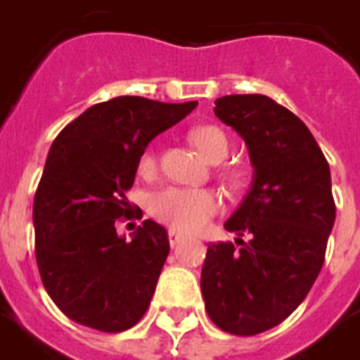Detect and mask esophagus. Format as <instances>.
<instances>
[{"label": "esophagus", "mask_w": 360, "mask_h": 360, "mask_svg": "<svg viewBox=\"0 0 360 360\" xmlns=\"http://www.w3.org/2000/svg\"><path fill=\"white\" fill-rule=\"evenodd\" d=\"M167 236H169V245H172V248H175L179 241L185 240V236H183L181 232H177V230H169V233H167Z\"/></svg>", "instance_id": "1"}]
</instances>
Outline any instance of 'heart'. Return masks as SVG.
Wrapping results in <instances>:
<instances>
[{"mask_svg":"<svg viewBox=\"0 0 360 360\" xmlns=\"http://www.w3.org/2000/svg\"><path fill=\"white\" fill-rule=\"evenodd\" d=\"M191 140L198 152L212 163L222 162L228 155V138L218 127H197L191 130ZM155 167V155L152 150L140 158V169L152 172ZM220 198L208 188L165 187L155 191L150 198V212L181 232H197L220 210Z\"/></svg>","mask_w":360,"mask_h":360,"instance_id":"b5f03b06","label":"heart"}]
</instances>
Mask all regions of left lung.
I'll return each instance as SVG.
<instances>
[{
	"label": "left lung",
	"mask_w": 360,
	"mask_h": 360,
	"mask_svg": "<svg viewBox=\"0 0 360 360\" xmlns=\"http://www.w3.org/2000/svg\"><path fill=\"white\" fill-rule=\"evenodd\" d=\"M214 105L248 146L253 179L224 224L241 248L208 245L200 290L218 328L255 335L286 320L320 275L335 222L331 175L308 127L267 95H226ZM245 231L250 242L240 240Z\"/></svg>",
	"instance_id": "8db88e82"
}]
</instances>
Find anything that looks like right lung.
Masks as SVG:
<instances>
[{
  "mask_svg": "<svg viewBox=\"0 0 360 360\" xmlns=\"http://www.w3.org/2000/svg\"><path fill=\"white\" fill-rule=\"evenodd\" d=\"M197 105L115 97L50 146L32 205L34 245L42 285L70 320L117 333L148 310L169 253L167 230L144 220L127 240L115 222L130 218L127 191L148 144Z\"/></svg>",
  "mask_w": 360,
  "mask_h": 360,
  "instance_id": "add662e5",
  "label": "right lung"
}]
</instances>
